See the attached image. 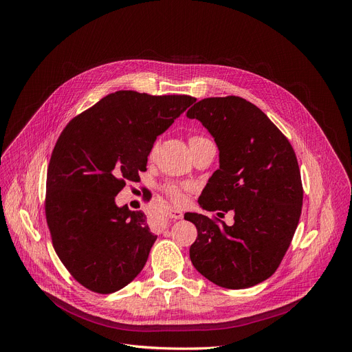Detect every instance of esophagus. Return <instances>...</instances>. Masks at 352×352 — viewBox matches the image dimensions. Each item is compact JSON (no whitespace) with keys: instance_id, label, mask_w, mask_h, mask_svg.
Returning a JSON list of instances; mask_svg holds the SVG:
<instances>
[{"instance_id":"34e87169","label":"esophagus","mask_w":352,"mask_h":352,"mask_svg":"<svg viewBox=\"0 0 352 352\" xmlns=\"http://www.w3.org/2000/svg\"><path fill=\"white\" fill-rule=\"evenodd\" d=\"M168 217H170L171 219H181V218L184 217V212H182L181 210H177V208H171V210L168 211Z\"/></svg>"}]
</instances>
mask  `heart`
<instances>
[{"mask_svg":"<svg viewBox=\"0 0 352 352\" xmlns=\"http://www.w3.org/2000/svg\"><path fill=\"white\" fill-rule=\"evenodd\" d=\"M202 140H206V138H202V137H191L190 144L198 142V141H202ZM165 191H166V194H168V197H170L174 202H181V201L184 199L182 188L178 187V186H170V187H166Z\"/></svg>","mask_w":352,"mask_h":352,"instance_id":"1","label":"heart"}]
</instances>
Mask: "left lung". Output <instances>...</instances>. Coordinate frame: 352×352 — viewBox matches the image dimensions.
Instances as JSON below:
<instances>
[{
  "mask_svg": "<svg viewBox=\"0 0 352 352\" xmlns=\"http://www.w3.org/2000/svg\"><path fill=\"white\" fill-rule=\"evenodd\" d=\"M187 117L208 129L219 151V168L198 204L234 212L232 226L198 212L184 215L198 231L191 263L219 287H254L276 271L297 230L302 208L297 157L280 129L244 98H204Z\"/></svg>",
  "mask_w": 352,
  "mask_h": 352,
  "instance_id": "1",
  "label": "left lung"
}]
</instances>
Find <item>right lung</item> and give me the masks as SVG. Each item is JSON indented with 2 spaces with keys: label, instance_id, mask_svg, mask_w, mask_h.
<instances>
[{
  "label": "right lung",
  "instance_id": "right-lung-1",
  "mask_svg": "<svg viewBox=\"0 0 352 352\" xmlns=\"http://www.w3.org/2000/svg\"><path fill=\"white\" fill-rule=\"evenodd\" d=\"M195 101L116 91L64 128L48 165L45 215L55 252L85 288L116 292L144 268L157 235L142 211L118 207L116 197Z\"/></svg>",
  "mask_w": 352,
  "mask_h": 352
}]
</instances>
